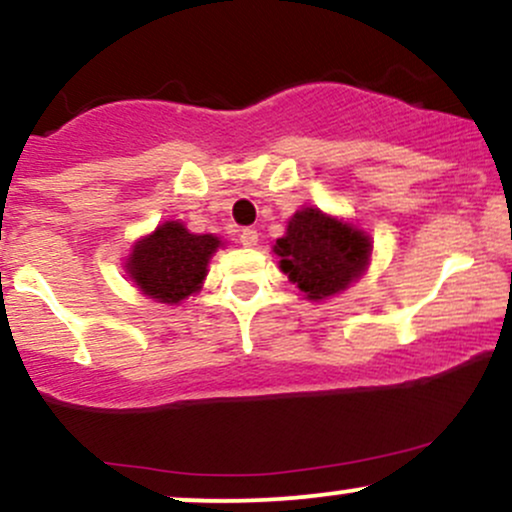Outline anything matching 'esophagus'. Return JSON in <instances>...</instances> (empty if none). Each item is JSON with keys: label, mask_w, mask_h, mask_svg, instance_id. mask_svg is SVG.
Listing matches in <instances>:
<instances>
[{"label": "esophagus", "mask_w": 512, "mask_h": 512, "mask_svg": "<svg viewBox=\"0 0 512 512\" xmlns=\"http://www.w3.org/2000/svg\"><path fill=\"white\" fill-rule=\"evenodd\" d=\"M240 245H243V248H255L257 231H252V228H243V231H240Z\"/></svg>", "instance_id": "1"}]
</instances>
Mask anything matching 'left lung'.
Wrapping results in <instances>:
<instances>
[{
    "instance_id": "obj_1",
    "label": "left lung",
    "mask_w": 512,
    "mask_h": 512,
    "mask_svg": "<svg viewBox=\"0 0 512 512\" xmlns=\"http://www.w3.org/2000/svg\"><path fill=\"white\" fill-rule=\"evenodd\" d=\"M279 269L308 301H327L349 289L366 274L373 240L356 223L303 207L289 219L286 233L276 238Z\"/></svg>"
}]
</instances>
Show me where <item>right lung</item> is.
<instances>
[{"label": "right lung", "instance_id": "right-lung-1", "mask_svg": "<svg viewBox=\"0 0 512 512\" xmlns=\"http://www.w3.org/2000/svg\"><path fill=\"white\" fill-rule=\"evenodd\" d=\"M223 248L214 233H190L182 221L158 223L129 250L125 272L144 296L178 305L202 291L209 260Z\"/></svg>", "mask_w": 512, "mask_h": 512}]
</instances>
